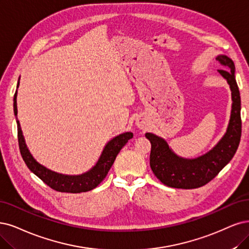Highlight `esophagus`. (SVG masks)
Masks as SVG:
<instances>
[{"label": "esophagus", "mask_w": 249, "mask_h": 249, "mask_svg": "<svg viewBox=\"0 0 249 249\" xmlns=\"http://www.w3.org/2000/svg\"><path fill=\"white\" fill-rule=\"evenodd\" d=\"M137 126H139V128H141V129H144L145 126H146L144 120H141V121H139V123H137Z\"/></svg>", "instance_id": "34e87169"}]
</instances>
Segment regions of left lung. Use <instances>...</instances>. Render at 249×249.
Wrapping results in <instances>:
<instances>
[{"label": "left lung", "mask_w": 249, "mask_h": 249, "mask_svg": "<svg viewBox=\"0 0 249 249\" xmlns=\"http://www.w3.org/2000/svg\"><path fill=\"white\" fill-rule=\"evenodd\" d=\"M216 60L224 69L218 72L228 82L232 92V110L227 132L213 150L195 159L181 158L168 143L153 133H145L152 144L150 165L154 174L165 186L177 189H196L213 179L232 160L241 137V99L235 79V64L227 55Z\"/></svg>", "instance_id": "left-lung-1"}]
</instances>
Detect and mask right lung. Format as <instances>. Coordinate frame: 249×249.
I'll return each mask as SVG.
<instances>
[{"label": "right lung", "mask_w": 249, "mask_h": 249, "mask_svg": "<svg viewBox=\"0 0 249 249\" xmlns=\"http://www.w3.org/2000/svg\"><path fill=\"white\" fill-rule=\"evenodd\" d=\"M18 84H19V82H18ZM16 97L17 90L15 92L13 99L15 116H17ZM16 122L18 144H19L20 154L22 156L23 161L26 164V166L51 189L62 193H73V194H76V193L88 192L95 189L107 177V174L110 167H112V165L119 152L121 151V149L127 143V142L133 137V133L131 132H125L114 137L113 140H110L106 144L97 163L89 171L80 174V176H66V174L57 173L46 168L39 162L36 161V159L33 157L25 144L19 121L16 120Z\"/></svg>", "instance_id": "1"}]
</instances>
